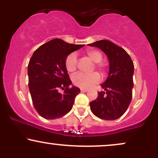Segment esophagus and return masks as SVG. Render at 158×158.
<instances>
[{
    "instance_id": "obj_1",
    "label": "esophagus",
    "mask_w": 158,
    "mask_h": 158,
    "mask_svg": "<svg viewBox=\"0 0 158 158\" xmlns=\"http://www.w3.org/2000/svg\"><path fill=\"white\" fill-rule=\"evenodd\" d=\"M88 91V90L87 89H84V88H81V92H82V93H85V92Z\"/></svg>"
}]
</instances>
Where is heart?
I'll list each match as a JSON object with an SVG mask.
<instances>
[{"label": "heart", "instance_id": "obj_1", "mask_svg": "<svg viewBox=\"0 0 158 158\" xmlns=\"http://www.w3.org/2000/svg\"><path fill=\"white\" fill-rule=\"evenodd\" d=\"M86 56L95 63L94 67L99 70L102 74L105 73V67L101 61L102 59V54L96 50H89L86 52ZM77 54L72 52L67 56L65 59V68L70 73H73L77 70ZM73 83L76 86L81 88H89L93 85H96L100 80V77L97 73H92L90 74H84L78 73L72 78Z\"/></svg>", "mask_w": 158, "mask_h": 158}]
</instances>
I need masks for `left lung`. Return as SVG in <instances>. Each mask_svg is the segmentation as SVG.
Returning <instances> with one entry per match:
<instances>
[{"label": "left lung", "mask_w": 158, "mask_h": 158, "mask_svg": "<svg viewBox=\"0 0 158 158\" xmlns=\"http://www.w3.org/2000/svg\"><path fill=\"white\" fill-rule=\"evenodd\" d=\"M100 49L109 61V72L101 87L106 91L98 93L90 102V110L99 118L114 120L124 114L132 98L134 67L130 56L124 49L108 40L88 44Z\"/></svg>", "instance_id": "left-lung-1"}]
</instances>
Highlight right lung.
<instances>
[{"instance_id": "add662e5", "label": "right lung", "mask_w": 158, "mask_h": 158, "mask_svg": "<svg viewBox=\"0 0 158 158\" xmlns=\"http://www.w3.org/2000/svg\"><path fill=\"white\" fill-rule=\"evenodd\" d=\"M84 47L55 39L40 46L28 64L29 89L32 103L40 116L55 119L64 116L73 108L80 89L72 85L65 68V59L71 52ZM65 89L63 94L59 89Z\"/></svg>"}]
</instances>
